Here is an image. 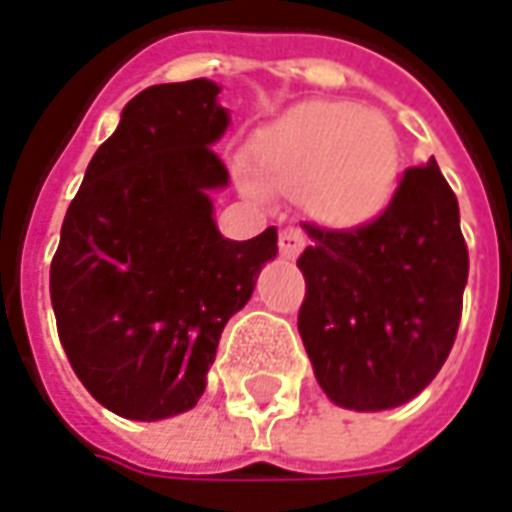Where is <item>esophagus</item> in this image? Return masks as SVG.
<instances>
[{"instance_id": "esophagus-1", "label": "esophagus", "mask_w": 512, "mask_h": 512, "mask_svg": "<svg viewBox=\"0 0 512 512\" xmlns=\"http://www.w3.org/2000/svg\"><path fill=\"white\" fill-rule=\"evenodd\" d=\"M303 245H306V234H303L298 225H287V228L278 231V253L284 259H295L303 250Z\"/></svg>"}]
</instances>
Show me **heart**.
I'll list each match as a JSON object with an SVG mask.
<instances>
[{"instance_id": "heart-1", "label": "heart", "mask_w": 512, "mask_h": 512, "mask_svg": "<svg viewBox=\"0 0 512 512\" xmlns=\"http://www.w3.org/2000/svg\"><path fill=\"white\" fill-rule=\"evenodd\" d=\"M248 169L262 189L303 195L317 222L359 228L376 220L396 192L401 142L379 111L303 102L253 133Z\"/></svg>"}]
</instances>
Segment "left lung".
Returning <instances> with one entry per match:
<instances>
[{"instance_id": "8db88e82", "label": "left lung", "mask_w": 512, "mask_h": 512, "mask_svg": "<svg viewBox=\"0 0 512 512\" xmlns=\"http://www.w3.org/2000/svg\"><path fill=\"white\" fill-rule=\"evenodd\" d=\"M303 231L298 331L320 387L345 410L407 404L449 357L468 281L460 206L435 158L404 169L376 220Z\"/></svg>"}]
</instances>
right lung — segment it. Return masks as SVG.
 Here are the masks:
<instances>
[{"instance_id": "add662e5", "label": "right lung", "mask_w": 512, "mask_h": 512, "mask_svg": "<svg viewBox=\"0 0 512 512\" xmlns=\"http://www.w3.org/2000/svg\"><path fill=\"white\" fill-rule=\"evenodd\" d=\"M211 80L144 88L100 144L69 203L49 295L69 365L122 418L192 410L217 343L248 303L276 228L222 239L211 189L228 169L211 144L228 128Z\"/></svg>"}]
</instances>
